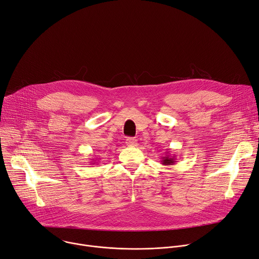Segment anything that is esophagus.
I'll list each match as a JSON object with an SVG mask.
<instances>
[{
  "mask_svg": "<svg viewBox=\"0 0 259 259\" xmlns=\"http://www.w3.org/2000/svg\"><path fill=\"white\" fill-rule=\"evenodd\" d=\"M125 143L128 146H136L137 145V140L135 138H132V137H128V138H126V140H125Z\"/></svg>",
  "mask_w": 259,
  "mask_h": 259,
  "instance_id": "esophagus-1",
  "label": "esophagus"
}]
</instances>
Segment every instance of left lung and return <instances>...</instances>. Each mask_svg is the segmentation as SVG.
I'll return each instance as SVG.
<instances>
[{
    "label": "left lung",
    "mask_w": 259,
    "mask_h": 259,
    "mask_svg": "<svg viewBox=\"0 0 259 259\" xmlns=\"http://www.w3.org/2000/svg\"><path fill=\"white\" fill-rule=\"evenodd\" d=\"M161 159H162V160H161L162 165H165V166L174 165V164H176V162H177L176 156H175V155L171 156V155H169V154H166V155H165L164 157H162Z\"/></svg>",
    "instance_id": "8db88e82"
}]
</instances>
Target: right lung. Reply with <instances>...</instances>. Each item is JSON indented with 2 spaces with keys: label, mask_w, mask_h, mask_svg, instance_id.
Segmentation results:
<instances>
[{
  "label": "right lung",
  "mask_w": 259,
  "mask_h": 259,
  "mask_svg": "<svg viewBox=\"0 0 259 259\" xmlns=\"http://www.w3.org/2000/svg\"><path fill=\"white\" fill-rule=\"evenodd\" d=\"M96 160H92V165H95V164H97V162H95Z\"/></svg>",
  "instance_id": "obj_1"
}]
</instances>
